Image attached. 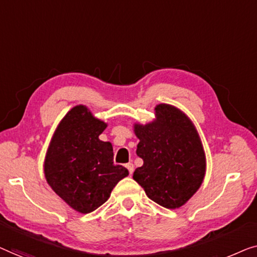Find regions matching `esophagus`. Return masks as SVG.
Masks as SVG:
<instances>
[{
    "mask_svg": "<svg viewBox=\"0 0 257 257\" xmlns=\"http://www.w3.org/2000/svg\"><path fill=\"white\" fill-rule=\"evenodd\" d=\"M125 168L128 169V171H129L130 175H133V172H134V164H133V163L125 164Z\"/></svg>",
    "mask_w": 257,
    "mask_h": 257,
    "instance_id": "1",
    "label": "esophagus"
}]
</instances>
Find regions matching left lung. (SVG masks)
<instances>
[{"instance_id":"left-lung-1","label":"left lung","mask_w":257,"mask_h":257,"mask_svg":"<svg viewBox=\"0 0 257 257\" xmlns=\"http://www.w3.org/2000/svg\"><path fill=\"white\" fill-rule=\"evenodd\" d=\"M154 121L134 124L136 154L143 160L133 178L151 200L165 208L185 205L199 190L206 172L204 147L196 127L175 106L155 107Z\"/></svg>"}]
</instances>
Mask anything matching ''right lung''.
Masks as SVG:
<instances>
[{
  "label": "right lung",
  "instance_id": "right-lung-1",
  "mask_svg": "<svg viewBox=\"0 0 257 257\" xmlns=\"http://www.w3.org/2000/svg\"><path fill=\"white\" fill-rule=\"evenodd\" d=\"M106 127L87 107L79 104L59 122L46 151V182L82 214L104 204L115 185L129 175L123 166L114 164L111 143L99 140Z\"/></svg>",
  "mask_w": 257,
  "mask_h": 257
}]
</instances>
